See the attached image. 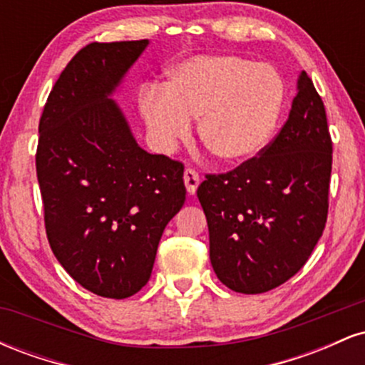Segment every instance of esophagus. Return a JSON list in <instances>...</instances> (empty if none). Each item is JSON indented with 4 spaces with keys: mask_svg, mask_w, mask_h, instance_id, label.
<instances>
[{
    "mask_svg": "<svg viewBox=\"0 0 365 365\" xmlns=\"http://www.w3.org/2000/svg\"><path fill=\"white\" fill-rule=\"evenodd\" d=\"M183 183H185V188H187L188 194L194 195L195 190H197V187H199V183H200L199 173H197L195 170L187 168L185 171H183Z\"/></svg>",
    "mask_w": 365,
    "mask_h": 365,
    "instance_id": "obj_1",
    "label": "esophagus"
}]
</instances>
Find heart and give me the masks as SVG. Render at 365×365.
Returning <instances> with one entry per match:
<instances>
[{"instance_id": "b5f03b06", "label": "heart", "mask_w": 365, "mask_h": 365, "mask_svg": "<svg viewBox=\"0 0 365 365\" xmlns=\"http://www.w3.org/2000/svg\"><path fill=\"white\" fill-rule=\"evenodd\" d=\"M278 70L238 54H200L178 63L165 86H144L139 111L158 148L171 149L190 133L212 159L244 165L266 149L284 104Z\"/></svg>"}]
</instances>
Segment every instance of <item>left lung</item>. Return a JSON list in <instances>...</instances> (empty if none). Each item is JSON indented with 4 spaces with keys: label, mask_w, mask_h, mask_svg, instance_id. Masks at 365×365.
Returning a JSON list of instances; mask_svg holds the SVG:
<instances>
[{
    "label": "left lung",
    "mask_w": 365,
    "mask_h": 365,
    "mask_svg": "<svg viewBox=\"0 0 365 365\" xmlns=\"http://www.w3.org/2000/svg\"><path fill=\"white\" fill-rule=\"evenodd\" d=\"M331 153L324 104L302 72L287 123L261 156L200 183L209 257L230 290L269 292L302 269L328 216Z\"/></svg>",
    "instance_id": "8db88e82"
}]
</instances>
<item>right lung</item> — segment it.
I'll list each match as a JSON object with an SVG mask.
<instances>
[{
	"label": "right lung",
	"instance_id": "right-lung-1",
	"mask_svg": "<svg viewBox=\"0 0 365 365\" xmlns=\"http://www.w3.org/2000/svg\"><path fill=\"white\" fill-rule=\"evenodd\" d=\"M148 46H86L39 121L36 170L49 245L75 282L106 299H127L149 282L163 232L185 202L182 163L142 149L113 99Z\"/></svg>",
	"mask_w": 365,
	"mask_h": 365
}]
</instances>
